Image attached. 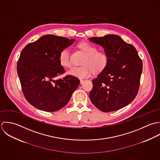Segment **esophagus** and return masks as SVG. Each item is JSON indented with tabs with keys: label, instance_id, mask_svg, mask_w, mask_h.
I'll return each instance as SVG.
<instances>
[{
	"label": "esophagus",
	"instance_id": "1",
	"mask_svg": "<svg viewBox=\"0 0 160 160\" xmlns=\"http://www.w3.org/2000/svg\"><path fill=\"white\" fill-rule=\"evenodd\" d=\"M84 82H85V80H80V84H82Z\"/></svg>",
	"mask_w": 160,
	"mask_h": 160
}]
</instances>
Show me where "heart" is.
I'll return each mask as SVG.
<instances>
[{
    "instance_id": "heart-1",
    "label": "heart",
    "mask_w": 160,
    "mask_h": 160,
    "mask_svg": "<svg viewBox=\"0 0 160 160\" xmlns=\"http://www.w3.org/2000/svg\"><path fill=\"white\" fill-rule=\"evenodd\" d=\"M78 48L85 55L81 67H73L68 70V73L78 78H85L90 76L92 70L95 73L103 71L109 62L108 54L101 51H98V48L92 44L82 41L77 44ZM60 64L68 67L71 65L70 59V51L68 48L62 49L59 55Z\"/></svg>"
}]
</instances>
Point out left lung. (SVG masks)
Instances as JSON below:
<instances>
[{
  "label": "left lung",
  "instance_id": "8db88e82",
  "mask_svg": "<svg viewBox=\"0 0 160 160\" xmlns=\"http://www.w3.org/2000/svg\"><path fill=\"white\" fill-rule=\"evenodd\" d=\"M109 57L106 68L92 80L90 98L95 106L108 112L130 104L137 96L142 72V61L135 47L119 36L92 37Z\"/></svg>",
  "mask_w": 160,
  "mask_h": 160
}]
</instances>
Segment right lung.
I'll use <instances>...</instances> for the list:
<instances>
[{"instance_id":"right-lung-1","label":"right lung","mask_w":160,"mask_h":160,"mask_svg":"<svg viewBox=\"0 0 160 160\" xmlns=\"http://www.w3.org/2000/svg\"><path fill=\"white\" fill-rule=\"evenodd\" d=\"M75 39L47 34L29 43L22 50L17 62V73L22 92L27 101L36 108L54 112L64 107L80 84L78 78L66 75L59 63L62 49Z\"/></svg>"}]
</instances>
